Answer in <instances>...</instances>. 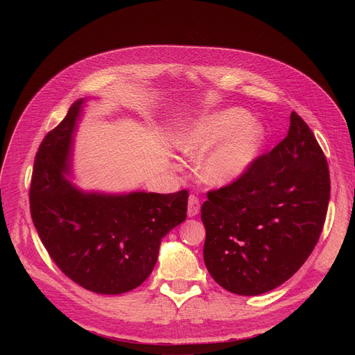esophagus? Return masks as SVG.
Wrapping results in <instances>:
<instances>
[{
    "label": "esophagus",
    "mask_w": 355,
    "mask_h": 355,
    "mask_svg": "<svg viewBox=\"0 0 355 355\" xmlns=\"http://www.w3.org/2000/svg\"><path fill=\"white\" fill-rule=\"evenodd\" d=\"M198 211H200V200L196 196H190V198H189V209H187L189 217L197 216Z\"/></svg>",
    "instance_id": "esophagus-1"
}]
</instances>
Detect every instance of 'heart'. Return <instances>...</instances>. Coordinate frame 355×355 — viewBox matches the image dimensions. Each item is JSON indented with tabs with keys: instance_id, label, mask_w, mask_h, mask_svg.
<instances>
[{
	"instance_id": "heart-1",
	"label": "heart",
	"mask_w": 355,
	"mask_h": 355,
	"mask_svg": "<svg viewBox=\"0 0 355 355\" xmlns=\"http://www.w3.org/2000/svg\"><path fill=\"white\" fill-rule=\"evenodd\" d=\"M263 142V129L246 110L221 109L200 116L182 128L175 148L187 157H201L198 178L210 185L237 180L254 161Z\"/></svg>"
}]
</instances>
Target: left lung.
I'll use <instances>...</instances> for the list:
<instances>
[{"mask_svg": "<svg viewBox=\"0 0 355 355\" xmlns=\"http://www.w3.org/2000/svg\"><path fill=\"white\" fill-rule=\"evenodd\" d=\"M329 170L305 121L292 112L286 138L236 181L207 193L204 263L226 291L254 296L297 272L322 232Z\"/></svg>", "mask_w": 355, "mask_h": 355, "instance_id": "8db88e82", "label": "left lung"}]
</instances>
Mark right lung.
Instances as JSON below:
<instances>
[{"instance_id":"1","label":"right lung","mask_w":355,"mask_h":355,"mask_svg":"<svg viewBox=\"0 0 355 355\" xmlns=\"http://www.w3.org/2000/svg\"><path fill=\"white\" fill-rule=\"evenodd\" d=\"M86 99L44 137L34 159L30 211L59 269L82 288L119 295L151 275L164 236L187 217L189 191L85 193L70 182L73 135Z\"/></svg>"}]
</instances>
